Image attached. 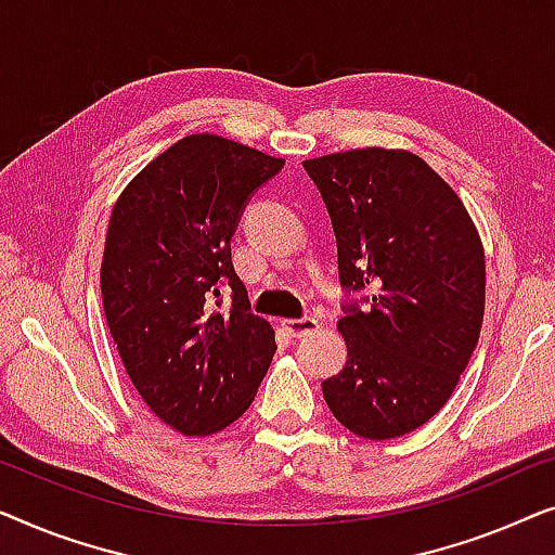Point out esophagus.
Segmentation results:
<instances>
[{
	"label": "esophagus",
	"instance_id": "34e87169",
	"mask_svg": "<svg viewBox=\"0 0 555 555\" xmlns=\"http://www.w3.org/2000/svg\"><path fill=\"white\" fill-rule=\"evenodd\" d=\"M284 330L292 334V337H307V334L319 330V322L314 317H301V319H286Z\"/></svg>",
	"mask_w": 555,
	"mask_h": 555
}]
</instances>
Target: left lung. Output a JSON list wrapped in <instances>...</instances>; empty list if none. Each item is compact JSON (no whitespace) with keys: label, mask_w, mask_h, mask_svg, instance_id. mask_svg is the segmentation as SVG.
<instances>
[{"label":"left lung","mask_w":555,"mask_h":555,"mask_svg":"<svg viewBox=\"0 0 555 555\" xmlns=\"http://www.w3.org/2000/svg\"><path fill=\"white\" fill-rule=\"evenodd\" d=\"M330 210L347 364L322 382L366 440L425 425L450 400L486 309V254L463 201L417 155L362 147L304 163ZM357 291L366 297L353 299Z\"/></svg>","instance_id":"obj_1"}]
</instances>
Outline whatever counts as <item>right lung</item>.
<instances>
[{
    "label": "right lung",
    "instance_id": "obj_1",
    "mask_svg": "<svg viewBox=\"0 0 555 555\" xmlns=\"http://www.w3.org/2000/svg\"><path fill=\"white\" fill-rule=\"evenodd\" d=\"M281 168V158L201 132L140 170L113 208L100 269L107 326L140 397L183 435L236 423L276 352L233 269L231 236ZM223 287L232 307L214 310Z\"/></svg>",
    "mask_w": 555,
    "mask_h": 555
}]
</instances>
